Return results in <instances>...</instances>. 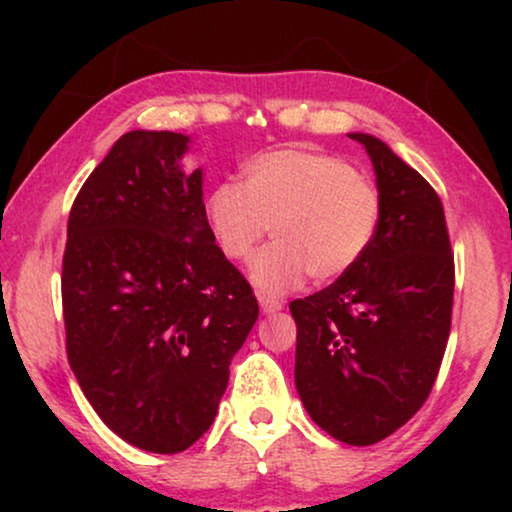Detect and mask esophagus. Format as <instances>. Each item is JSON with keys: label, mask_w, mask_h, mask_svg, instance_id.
I'll return each instance as SVG.
<instances>
[{"label": "esophagus", "mask_w": 512, "mask_h": 512, "mask_svg": "<svg viewBox=\"0 0 512 512\" xmlns=\"http://www.w3.org/2000/svg\"><path fill=\"white\" fill-rule=\"evenodd\" d=\"M258 303H261L263 314H275V312H279L284 307L282 300L270 298V296H258Z\"/></svg>", "instance_id": "esophagus-1"}]
</instances>
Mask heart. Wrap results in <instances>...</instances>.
Returning <instances> with one entry per match:
<instances>
[{"instance_id":"1","label":"heart","mask_w":512,"mask_h":512,"mask_svg":"<svg viewBox=\"0 0 512 512\" xmlns=\"http://www.w3.org/2000/svg\"><path fill=\"white\" fill-rule=\"evenodd\" d=\"M244 184L209 188L205 219L216 247L244 261L265 235L275 242L251 261L249 275L265 293L331 282L354 268L375 240L382 193L366 172L335 153L282 146L256 153L242 167Z\"/></svg>"}]
</instances>
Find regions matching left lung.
<instances>
[{"instance_id":"8db88e82","label":"left lung","mask_w":512,"mask_h":512,"mask_svg":"<svg viewBox=\"0 0 512 512\" xmlns=\"http://www.w3.org/2000/svg\"><path fill=\"white\" fill-rule=\"evenodd\" d=\"M373 160L375 240L331 286L289 305L296 389L310 417L347 445H375L429 398L450 338L454 254L443 202L377 137L349 135Z\"/></svg>"}]
</instances>
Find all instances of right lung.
I'll list each match as a JSON object with an SVG mask.
<instances>
[{"label":"right lung","instance_id":"add662e5","mask_svg":"<svg viewBox=\"0 0 512 512\" xmlns=\"http://www.w3.org/2000/svg\"><path fill=\"white\" fill-rule=\"evenodd\" d=\"M186 149L179 132H125L76 195L62 256L69 366L102 422L156 454L212 426L258 319L209 233L202 172H181Z\"/></svg>","mask_w":512,"mask_h":512}]
</instances>
